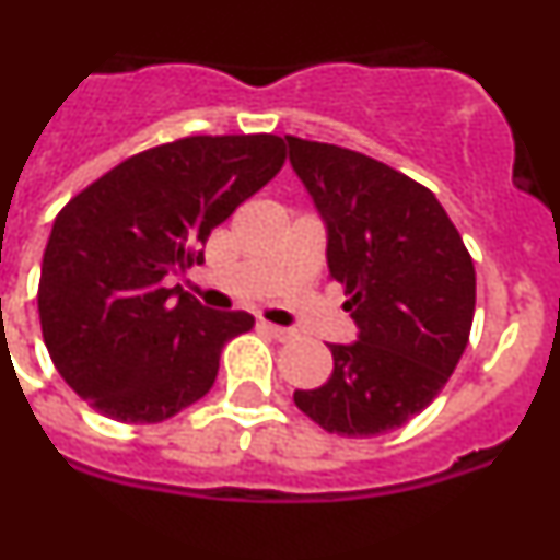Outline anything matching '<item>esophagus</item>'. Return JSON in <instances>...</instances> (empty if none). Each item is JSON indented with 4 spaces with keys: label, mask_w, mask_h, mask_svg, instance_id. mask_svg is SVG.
<instances>
[{
    "label": "esophagus",
    "mask_w": 560,
    "mask_h": 560,
    "mask_svg": "<svg viewBox=\"0 0 560 560\" xmlns=\"http://www.w3.org/2000/svg\"><path fill=\"white\" fill-rule=\"evenodd\" d=\"M259 328H262V330H268V334L273 336V339H279V341H290L292 336H295V330H290V328H281V325H273V323H259Z\"/></svg>",
    "instance_id": "34e87169"
}]
</instances>
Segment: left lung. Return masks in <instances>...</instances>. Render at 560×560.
I'll return each instance as SVG.
<instances>
[{
  "instance_id": "obj_1",
  "label": "left lung",
  "mask_w": 560,
  "mask_h": 560,
  "mask_svg": "<svg viewBox=\"0 0 560 560\" xmlns=\"http://www.w3.org/2000/svg\"><path fill=\"white\" fill-rule=\"evenodd\" d=\"M287 144L328 226L330 279L358 325V341L328 345V383L292 399L325 432H390L441 394L468 347L474 259L427 186L355 150L298 136Z\"/></svg>"
}]
</instances>
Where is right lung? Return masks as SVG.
<instances>
[{
    "label": "right lung",
    "mask_w": 560,
    "mask_h": 560,
    "mask_svg": "<svg viewBox=\"0 0 560 560\" xmlns=\"http://www.w3.org/2000/svg\"><path fill=\"white\" fill-rule=\"evenodd\" d=\"M273 133L186 136L136 153L57 213L37 312L65 383L103 416L159 424L202 399L248 312H213L175 270L202 265L210 232L284 166Z\"/></svg>",
    "instance_id": "obj_1"
}]
</instances>
